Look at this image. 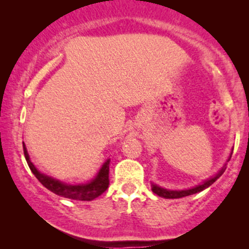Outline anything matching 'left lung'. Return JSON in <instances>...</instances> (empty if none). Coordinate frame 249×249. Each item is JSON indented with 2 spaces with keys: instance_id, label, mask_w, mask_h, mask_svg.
<instances>
[{
  "instance_id": "obj_1",
  "label": "left lung",
  "mask_w": 249,
  "mask_h": 249,
  "mask_svg": "<svg viewBox=\"0 0 249 249\" xmlns=\"http://www.w3.org/2000/svg\"><path fill=\"white\" fill-rule=\"evenodd\" d=\"M231 154L232 153H230L229 155V159H228V161L230 160V158H231ZM227 164L224 165V166L222 167V169L219 170V172L215 173L214 176H212L211 178H208V179L203 180L201 184H197L196 187H193V188H189V189H184V190H170V189H165V188H161L159 187V185L154 184V183H152V190L154 194H157L158 196H161V197H165V199H179V197H184V196H188V195H193V194H196V193H200L202 192V190H205L206 188H208L210 185H212L213 183L215 182V180L218 179V178L220 177V176L223 175L225 171V169H227Z\"/></svg>"
}]
</instances>
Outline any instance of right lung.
Segmentation results:
<instances>
[{"label": "right lung", "mask_w": 249, "mask_h": 249, "mask_svg": "<svg viewBox=\"0 0 249 249\" xmlns=\"http://www.w3.org/2000/svg\"><path fill=\"white\" fill-rule=\"evenodd\" d=\"M22 147H24L25 159H26L27 165H29L32 173L36 176L37 179H38L48 190L53 192L54 194L59 195V196H64L71 200H78V201H91V200L100 196L102 193L106 192L107 188H108V173L110 159H107L106 161L102 164L101 169L99 170L97 175L95 176L90 182L82 183V184H69V183L61 182V180L56 179V178H53L50 177V176L46 175V173H42L41 171H38L37 167L35 166L31 162V160H30L29 153H27L25 143H22Z\"/></svg>", "instance_id": "right-lung-1"}]
</instances>
